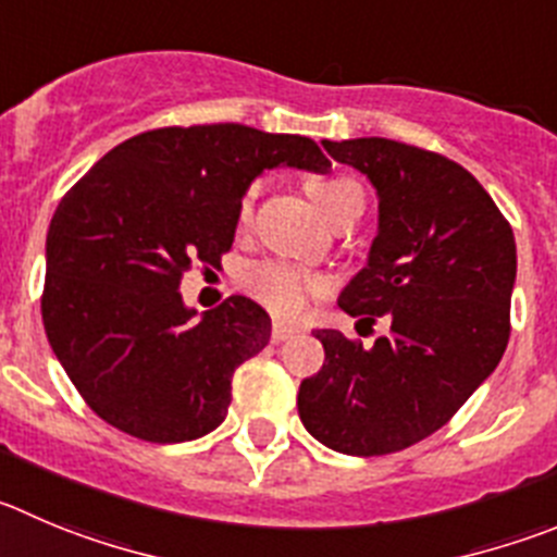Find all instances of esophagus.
Returning a JSON list of instances; mask_svg holds the SVG:
<instances>
[{
  "instance_id": "esophagus-1",
  "label": "esophagus",
  "mask_w": 557,
  "mask_h": 557,
  "mask_svg": "<svg viewBox=\"0 0 557 557\" xmlns=\"http://www.w3.org/2000/svg\"><path fill=\"white\" fill-rule=\"evenodd\" d=\"M294 335H299V330H296V326L283 324V321H274V324H272V341L274 343H283V341H288V337H294Z\"/></svg>"
}]
</instances>
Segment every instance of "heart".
<instances>
[{
	"label": "heart",
	"mask_w": 557,
	"mask_h": 557,
	"mask_svg": "<svg viewBox=\"0 0 557 557\" xmlns=\"http://www.w3.org/2000/svg\"><path fill=\"white\" fill-rule=\"evenodd\" d=\"M357 191L362 189L357 186V181L351 178H330L308 184L310 200H313L315 208L326 216V222H330V216L341 208V202L349 195H357ZM249 202H252V191H249L247 200H244L242 206L244 214H249ZM244 288H247L258 302L267 305L274 315H280V319H296V315H302L305 310H308L313 296L324 294L326 283L319 274L302 272V269L290 267V263L267 261L247 269V274H244Z\"/></svg>",
	"instance_id": "heart-1"
}]
</instances>
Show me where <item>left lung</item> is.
<instances>
[{"instance_id":"1","label":"left lung","mask_w":557,"mask_h":557,"mask_svg":"<svg viewBox=\"0 0 557 557\" xmlns=\"http://www.w3.org/2000/svg\"><path fill=\"white\" fill-rule=\"evenodd\" d=\"M379 197L368 263L341 290L349 315H389L371 349L315 330L324 366L299 384V418L326 448L396 454L443 429L500 362L517 242L461 164L384 137L321 143Z\"/></svg>"}]
</instances>
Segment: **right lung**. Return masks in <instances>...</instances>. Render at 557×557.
Returning a JSON list of instances; mask_svg holds the SVG:
<instances>
[{
	"instance_id": "add662e5",
	"label": "right lung",
	"mask_w": 557,
	"mask_h": 557,
	"mask_svg": "<svg viewBox=\"0 0 557 557\" xmlns=\"http://www.w3.org/2000/svg\"><path fill=\"white\" fill-rule=\"evenodd\" d=\"M274 168L326 173L332 161L299 134L156 128L109 150L60 200L46 236L44 326L109 425L168 445L225 420L233 371L267 346L272 319L247 296L197 315L178 288L191 263L220 267L249 184Z\"/></svg>"
}]
</instances>
